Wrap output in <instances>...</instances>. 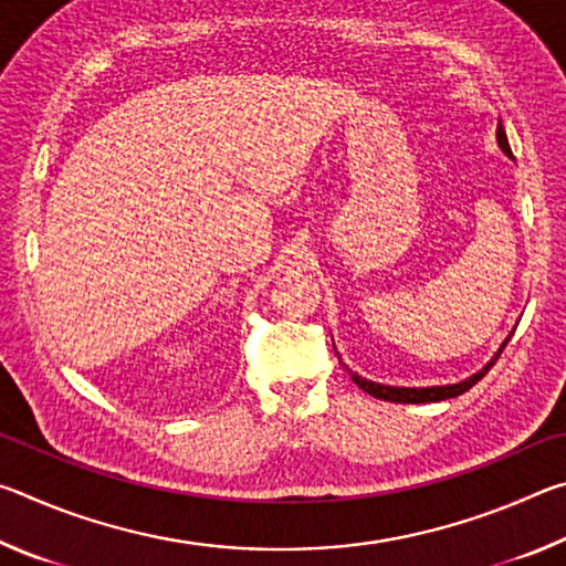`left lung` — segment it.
I'll use <instances>...</instances> for the list:
<instances>
[{"mask_svg": "<svg viewBox=\"0 0 566 566\" xmlns=\"http://www.w3.org/2000/svg\"><path fill=\"white\" fill-rule=\"evenodd\" d=\"M496 142H500V147L506 157H512V149H510V142H506V134H504V127H502V119L500 124H496ZM510 342V339H506ZM506 342L502 344V349L506 347ZM502 349L496 352V357L486 364V367L479 371V375L469 377L464 381H459V385H449V387H427V389H409V387H387V385H375V381L369 379H361L359 375H352L354 385L361 387L367 395L377 397V399H385V401H399V405H424V401H442V399H452V397H459L464 395L467 389H472L479 379H482L486 371L492 369V364L500 359Z\"/></svg>", "mask_w": 566, "mask_h": 566, "instance_id": "obj_1", "label": "left lung"}]
</instances>
